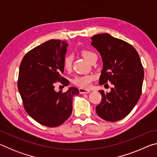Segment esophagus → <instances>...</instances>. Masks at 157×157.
<instances>
[{
  "label": "esophagus",
  "instance_id": "1",
  "mask_svg": "<svg viewBox=\"0 0 157 157\" xmlns=\"http://www.w3.org/2000/svg\"><path fill=\"white\" fill-rule=\"evenodd\" d=\"M79 94H89V93L91 92L90 90H87V89H85L83 88H79Z\"/></svg>",
  "mask_w": 157,
  "mask_h": 157
}]
</instances>
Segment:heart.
<instances>
[{"instance_id": "obj_1", "label": "heart", "mask_w": 157, "mask_h": 157, "mask_svg": "<svg viewBox=\"0 0 157 157\" xmlns=\"http://www.w3.org/2000/svg\"><path fill=\"white\" fill-rule=\"evenodd\" d=\"M82 56L84 59L90 63L91 61L97 57V55L94 52L90 50H83L82 52ZM73 63V55L71 54L66 55L63 60V66L66 71H70L72 67ZM95 79L94 75H79L75 76L73 79V83L79 87L84 89H87L91 86V82Z\"/></svg>"}]
</instances>
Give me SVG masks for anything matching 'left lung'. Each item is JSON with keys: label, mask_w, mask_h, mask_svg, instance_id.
I'll list each match as a JSON object with an SVG mask.
<instances>
[{"label": "left lung", "mask_w": 157, "mask_h": 157, "mask_svg": "<svg viewBox=\"0 0 157 157\" xmlns=\"http://www.w3.org/2000/svg\"><path fill=\"white\" fill-rule=\"evenodd\" d=\"M91 40L103 62L99 84H111L109 93L99 91L102 100L96 113L107 121H120L131 112L141 95L144 70L139 55L131 44L107 33L95 34Z\"/></svg>", "instance_id": "8db88e82"}]
</instances>
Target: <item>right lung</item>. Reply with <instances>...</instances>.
I'll list each match as a JSON object with an SVG mask.
<instances>
[{
	"label": "right lung",
	"mask_w": 157,
	"mask_h": 157,
	"mask_svg": "<svg viewBox=\"0 0 157 157\" xmlns=\"http://www.w3.org/2000/svg\"><path fill=\"white\" fill-rule=\"evenodd\" d=\"M66 41L51 39L25 54L21 61L17 86L23 107L29 116L41 124L55 127L63 124L72 113L73 98L79 94L75 87L55 91L59 82L68 86L62 76Z\"/></svg>",
	"instance_id": "right-lung-1"
}]
</instances>
